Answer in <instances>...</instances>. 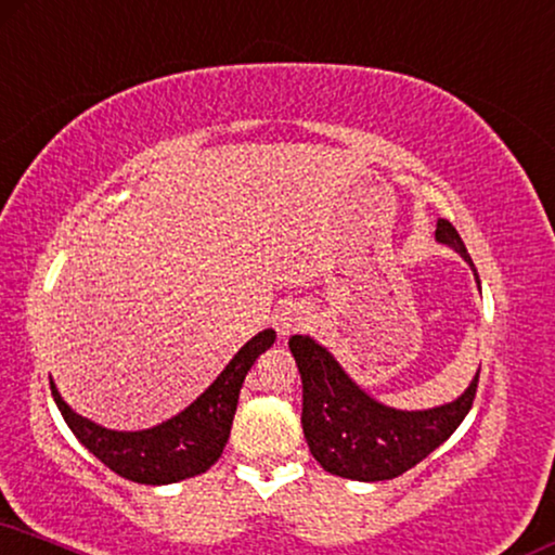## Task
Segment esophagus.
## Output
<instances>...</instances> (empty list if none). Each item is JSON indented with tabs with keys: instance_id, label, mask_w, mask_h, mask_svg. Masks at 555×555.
I'll return each mask as SVG.
<instances>
[{
	"instance_id": "obj_1",
	"label": "esophagus",
	"mask_w": 555,
	"mask_h": 555,
	"mask_svg": "<svg viewBox=\"0 0 555 555\" xmlns=\"http://www.w3.org/2000/svg\"><path fill=\"white\" fill-rule=\"evenodd\" d=\"M304 323H306V315L298 306H285L283 311L275 315V328H278V334L283 336V339H285V336L295 334V331L304 326Z\"/></svg>"
}]
</instances>
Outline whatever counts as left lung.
<instances>
[{"instance_id": "8db88e82", "label": "left lung", "mask_w": 555, "mask_h": 555, "mask_svg": "<svg viewBox=\"0 0 555 555\" xmlns=\"http://www.w3.org/2000/svg\"><path fill=\"white\" fill-rule=\"evenodd\" d=\"M436 240L456 249L474 270L451 221L438 219ZM474 278L479 283L477 270ZM287 347L304 379L300 423L308 449L323 469L344 479L385 481L413 469L462 426L477 395L479 372L453 402L430 410H395L370 398L311 336H291Z\"/></svg>"}]
</instances>
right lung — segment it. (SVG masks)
Masks as SVG:
<instances>
[{
    "instance_id": "1",
    "label": "right lung",
    "mask_w": 555,
    "mask_h": 555,
    "mask_svg": "<svg viewBox=\"0 0 555 555\" xmlns=\"http://www.w3.org/2000/svg\"><path fill=\"white\" fill-rule=\"evenodd\" d=\"M272 341V328L251 336L204 395H198L183 413L147 430H109L70 410L53 379L50 392L74 436L114 474L137 485H172L204 474L219 462L232 430L244 377Z\"/></svg>"
}]
</instances>
